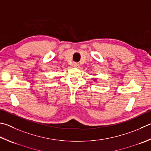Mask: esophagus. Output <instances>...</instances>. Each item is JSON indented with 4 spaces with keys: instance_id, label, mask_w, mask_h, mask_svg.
<instances>
[{
    "instance_id": "esophagus-1",
    "label": "esophagus",
    "mask_w": 151,
    "mask_h": 151,
    "mask_svg": "<svg viewBox=\"0 0 151 151\" xmlns=\"http://www.w3.org/2000/svg\"><path fill=\"white\" fill-rule=\"evenodd\" d=\"M73 67H75L76 68H78L79 64L78 63H73Z\"/></svg>"
}]
</instances>
